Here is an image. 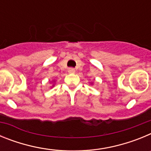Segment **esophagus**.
Segmentation results:
<instances>
[{"mask_svg":"<svg viewBox=\"0 0 151 151\" xmlns=\"http://www.w3.org/2000/svg\"><path fill=\"white\" fill-rule=\"evenodd\" d=\"M68 72H69V73L73 74V73H76V70H75V69H73V68H69V69H68Z\"/></svg>","mask_w":151,"mask_h":151,"instance_id":"34e87169","label":"esophagus"}]
</instances>
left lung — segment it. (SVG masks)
<instances>
[{
  "label": "left lung",
  "mask_w": 151,
  "mask_h": 151,
  "mask_svg": "<svg viewBox=\"0 0 151 151\" xmlns=\"http://www.w3.org/2000/svg\"><path fill=\"white\" fill-rule=\"evenodd\" d=\"M91 85H93V82H92V83H91Z\"/></svg>",
  "instance_id": "obj_1"
}]
</instances>
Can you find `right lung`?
<instances>
[{
  "mask_svg": "<svg viewBox=\"0 0 151 151\" xmlns=\"http://www.w3.org/2000/svg\"><path fill=\"white\" fill-rule=\"evenodd\" d=\"M55 82V81H54V80H53V82ZM54 84H53V85H52V86H51V88L54 87Z\"/></svg>",
  "mask_w": 151,
  "mask_h": 151,
  "instance_id": "1",
  "label": "right lung"
}]
</instances>
